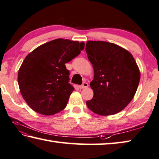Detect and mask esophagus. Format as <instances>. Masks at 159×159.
<instances>
[{
  "label": "esophagus",
  "mask_w": 159,
  "mask_h": 159,
  "mask_svg": "<svg viewBox=\"0 0 159 159\" xmlns=\"http://www.w3.org/2000/svg\"><path fill=\"white\" fill-rule=\"evenodd\" d=\"M88 83L85 82V83H83L82 85H80L79 88L80 89H84V88H88Z\"/></svg>",
  "instance_id": "34e87169"
}]
</instances>
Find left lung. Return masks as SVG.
<instances>
[{
	"mask_svg": "<svg viewBox=\"0 0 159 159\" xmlns=\"http://www.w3.org/2000/svg\"><path fill=\"white\" fill-rule=\"evenodd\" d=\"M94 69L90 82L94 96L86 102L94 113L106 116L116 114L134 97L140 72L132 54L113 43L88 41L85 47Z\"/></svg>",
	"mask_w": 159,
	"mask_h": 159,
	"instance_id": "obj_1",
	"label": "left lung"
}]
</instances>
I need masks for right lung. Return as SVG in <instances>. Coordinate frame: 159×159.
<instances>
[{
	"mask_svg": "<svg viewBox=\"0 0 159 159\" xmlns=\"http://www.w3.org/2000/svg\"><path fill=\"white\" fill-rule=\"evenodd\" d=\"M85 43L56 39L36 48L25 57L18 71L20 92L30 107L44 115L60 112L74 88L69 83L65 63L84 49Z\"/></svg>",
	"mask_w": 159,
	"mask_h": 159,
	"instance_id": "right-lung-1",
	"label": "right lung"
}]
</instances>
